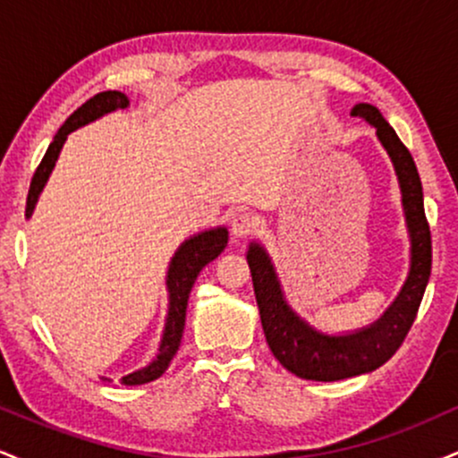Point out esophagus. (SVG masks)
<instances>
[{
  "instance_id": "obj_1",
  "label": "esophagus",
  "mask_w": 458,
  "mask_h": 458,
  "mask_svg": "<svg viewBox=\"0 0 458 458\" xmlns=\"http://www.w3.org/2000/svg\"><path fill=\"white\" fill-rule=\"evenodd\" d=\"M256 217L250 211H239L233 217V224H230V230H233L234 236H247L251 230L256 228Z\"/></svg>"
}]
</instances>
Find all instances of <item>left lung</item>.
I'll use <instances>...</instances> for the list:
<instances>
[{
	"label": "left lung",
	"mask_w": 458,
	"mask_h": 458,
	"mask_svg": "<svg viewBox=\"0 0 458 458\" xmlns=\"http://www.w3.org/2000/svg\"><path fill=\"white\" fill-rule=\"evenodd\" d=\"M351 115H360L377 129V138L387 150L403 193V211L411 239V267L401 293L379 320L353 334L329 335L314 329L286 303L276 267L260 243L247 250L256 303L260 310L267 344L276 360L293 375L310 381H340L364 375L386 364L411 329L420 301L430 277V228L424 215L422 182L411 152L398 140L375 105L357 103Z\"/></svg>",
	"instance_id": "1"
}]
</instances>
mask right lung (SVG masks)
<instances>
[{
	"instance_id": "obj_1",
	"label": "right lung",
	"mask_w": 458,
	"mask_h": 458,
	"mask_svg": "<svg viewBox=\"0 0 458 458\" xmlns=\"http://www.w3.org/2000/svg\"><path fill=\"white\" fill-rule=\"evenodd\" d=\"M124 107H129L127 94L118 90H107L94 94V97L88 98L81 107H77L75 112L68 115L66 123L62 124L60 131L55 133L54 141L49 144V148H47L40 165L36 167L28 193V204H25V217L30 219L31 213H34L40 191H43L47 181H49V174L55 167V161L57 157H60V150L62 146H64L68 133H72V131L79 127H86L88 123H94V120L101 118L105 114ZM225 245H228V230L219 225V228L204 230V233L193 234L191 239H187L185 243L178 247L165 277L167 293H170V306H167L165 329H163L159 353H157L155 360H152L146 368H140V370L123 377V379H120L123 386H141V383H150L159 379L163 372L167 370L172 357L176 355L178 346H181L187 317V301L189 293H191L193 288V282H196L198 273L202 271L208 262L222 254Z\"/></svg>"
}]
</instances>
